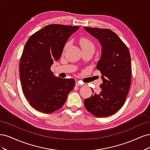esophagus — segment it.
I'll return each mask as SVG.
<instances>
[{"instance_id":"obj_1","label":"esophagus","mask_w":150,"mask_h":150,"mask_svg":"<svg viewBox=\"0 0 150 150\" xmlns=\"http://www.w3.org/2000/svg\"><path fill=\"white\" fill-rule=\"evenodd\" d=\"M75 83H76V86H82L83 84L80 83V81H79L78 80H76L75 81Z\"/></svg>"}]
</instances>
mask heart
<instances>
[{
    "instance_id": "1",
    "label": "heart",
    "mask_w": 150,
    "mask_h": 150,
    "mask_svg": "<svg viewBox=\"0 0 150 150\" xmlns=\"http://www.w3.org/2000/svg\"><path fill=\"white\" fill-rule=\"evenodd\" d=\"M79 44L80 46L82 49H94V44L90 41L89 40L85 39V38H82L81 39L79 40ZM68 46V43H67L65 46V48Z\"/></svg>"
}]
</instances>
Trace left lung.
I'll return each instance as SVG.
<instances>
[{
    "label": "left lung",
    "instance_id": "left-lung-1",
    "mask_svg": "<svg viewBox=\"0 0 150 150\" xmlns=\"http://www.w3.org/2000/svg\"><path fill=\"white\" fill-rule=\"evenodd\" d=\"M100 43L102 51L96 68L101 72V91L84 100L86 110L96 117L115 114L123 106L131 84V57L128 48L114 32L84 27Z\"/></svg>",
    "mask_w": 150,
    "mask_h": 150
}]
</instances>
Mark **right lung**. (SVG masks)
I'll use <instances>...</instances> for the list:
<instances>
[{
    "instance_id": "add662e5",
    "label": "right lung",
    "mask_w": 150,
    "mask_h": 150,
    "mask_svg": "<svg viewBox=\"0 0 150 150\" xmlns=\"http://www.w3.org/2000/svg\"><path fill=\"white\" fill-rule=\"evenodd\" d=\"M78 26L51 24L32 35L22 54L19 72L22 91L30 105L51 113L64 105L74 89V79L54 75L51 67L61 56L67 39Z\"/></svg>"
}]
</instances>
